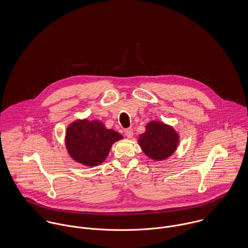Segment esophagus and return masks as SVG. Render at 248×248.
Masks as SVG:
<instances>
[{
	"mask_svg": "<svg viewBox=\"0 0 248 248\" xmlns=\"http://www.w3.org/2000/svg\"><path fill=\"white\" fill-rule=\"evenodd\" d=\"M125 135H126V137H127L128 139H132L133 136H134V131H133V129H132V128L126 129V130H125Z\"/></svg>",
	"mask_w": 248,
	"mask_h": 248,
	"instance_id": "34e87169",
	"label": "esophagus"
}]
</instances>
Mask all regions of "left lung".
I'll list each match as a JSON object with an SVG mask.
<instances>
[{"instance_id": "8db88e82", "label": "left lung", "mask_w": 248, "mask_h": 248, "mask_svg": "<svg viewBox=\"0 0 248 248\" xmlns=\"http://www.w3.org/2000/svg\"><path fill=\"white\" fill-rule=\"evenodd\" d=\"M180 136L175 128L162 121L152 120L145 125L138 143L142 152L155 161L169 158L177 151Z\"/></svg>"}]
</instances>
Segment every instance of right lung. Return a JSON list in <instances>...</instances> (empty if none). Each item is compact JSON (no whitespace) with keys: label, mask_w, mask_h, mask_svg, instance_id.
<instances>
[{"label":"right lung","mask_w":248,"mask_h":248,"mask_svg":"<svg viewBox=\"0 0 248 248\" xmlns=\"http://www.w3.org/2000/svg\"><path fill=\"white\" fill-rule=\"evenodd\" d=\"M123 136L97 119H76L69 124L65 135V145L74 161L87 166H98L106 160L114 142Z\"/></svg>","instance_id":"obj_1"}]
</instances>
